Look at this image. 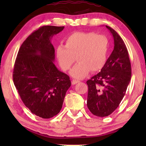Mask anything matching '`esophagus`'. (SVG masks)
Returning a JSON list of instances; mask_svg holds the SVG:
<instances>
[{
    "instance_id": "obj_1",
    "label": "esophagus",
    "mask_w": 146,
    "mask_h": 146,
    "mask_svg": "<svg viewBox=\"0 0 146 146\" xmlns=\"http://www.w3.org/2000/svg\"><path fill=\"white\" fill-rule=\"evenodd\" d=\"M79 82V81L77 80H72V84L73 85H75L76 84H77Z\"/></svg>"
}]
</instances>
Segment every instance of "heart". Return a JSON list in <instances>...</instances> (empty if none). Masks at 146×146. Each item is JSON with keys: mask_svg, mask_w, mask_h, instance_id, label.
Masks as SVG:
<instances>
[{"mask_svg": "<svg viewBox=\"0 0 146 146\" xmlns=\"http://www.w3.org/2000/svg\"><path fill=\"white\" fill-rule=\"evenodd\" d=\"M110 49L106 36L94 32H75L68 36L65 46L56 49V57L64 71L70 70L75 60L78 62L71 71L75 78H82L91 71L100 70L106 62Z\"/></svg>", "mask_w": 146, "mask_h": 146, "instance_id": "b5f03b06", "label": "heart"}]
</instances>
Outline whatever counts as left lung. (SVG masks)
<instances>
[{
    "instance_id": "1",
    "label": "left lung",
    "mask_w": 146,
    "mask_h": 146,
    "mask_svg": "<svg viewBox=\"0 0 146 146\" xmlns=\"http://www.w3.org/2000/svg\"><path fill=\"white\" fill-rule=\"evenodd\" d=\"M114 40V49L100 72L87 81V106L97 117L110 115L117 109L126 92L131 68L124 42L113 28L106 26Z\"/></svg>"
}]
</instances>
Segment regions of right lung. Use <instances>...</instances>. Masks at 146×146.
Segmentation results:
<instances>
[{"label": "right lung", "mask_w": 146, "mask_h": 146, "mask_svg": "<svg viewBox=\"0 0 146 146\" xmlns=\"http://www.w3.org/2000/svg\"><path fill=\"white\" fill-rule=\"evenodd\" d=\"M64 26H44L34 31L20 48L15 62L13 82L27 108L39 117L50 118L62 107L70 76L54 64L55 49L51 40Z\"/></svg>", "instance_id": "right-lung-1"}]
</instances>
